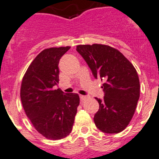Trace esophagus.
Here are the masks:
<instances>
[{"label": "esophagus", "instance_id": "obj_1", "mask_svg": "<svg viewBox=\"0 0 159 159\" xmlns=\"http://www.w3.org/2000/svg\"><path fill=\"white\" fill-rule=\"evenodd\" d=\"M88 96H83V95H80V99H81V101H84V100L88 99Z\"/></svg>", "mask_w": 159, "mask_h": 159}]
</instances>
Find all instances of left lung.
I'll return each instance as SVG.
<instances>
[{"label":"left lung","instance_id":"obj_1","mask_svg":"<svg viewBox=\"0 0 159 159\" xmlns=\"http://www.w3.org/2000/svg\"><path fill=\"white\" fill-rule=\"evenodd\" d=\"M95 78L103 81L104 97L96 98L100 109L94 116L96 127L106 133H118L128 126L140 98V80L131 62L115 48L102 44H79Z\"/></svg>","mask_w":159,"mask_h":159}]
</instances>
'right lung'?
I'll return each mask as SVG.
<instances>
[{"label":"right lung","instance_id":"obj_1","mask_svg":"<svg viewBox=\"0 0 159 159\" xmlns=\"http://www.w3.org/2000/svg\"><path fill=\"white\" fill-rule=\"evenodd\" d=\"M70 46L46 48L36 56L22 80L20 98L26 116L46 139L57 140L72 131L80 98L53 87L59 84V59Z\"/></svg>","mask_w":159,"mask_h":159}]
</instances>
